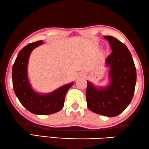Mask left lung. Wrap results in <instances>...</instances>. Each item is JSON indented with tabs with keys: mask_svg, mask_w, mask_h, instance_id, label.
Here are the masks:
<instances>
[{
	"mask_svg": "<svg viewBox=\"0 0 149 149\" xmlns=\"http://www.w3.org/2000/svg\"><path fill=\"white\" fill-rule=\"evenodd\" d=\"M112 52L105 60L109 67V84L97 87L87 81V107L100 115L115 117L124 111L132 100L136 82V71L130 52L113 36H104Z\"/></svg>",
	"mask_w": 149,
	"mask_h": 149,
	"instance_id": "left-lung-1",
	"label": "left lung"
}]
</instances>
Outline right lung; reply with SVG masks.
<instances>
[{
  "instance_id": "1",
  "label": "right lung",
  "mask_w": 149,
  "mask_h": 149,
  "mask_svg": "<svg viewBox=\"0 0 149 149\" xmlns=\"http://www.w3.org/2000/svg\"><path fill=\"white\" fill-rule=\"evenodd\" d=\"M43 41L31 43L19 52L13 66V87L17 98L28 111L37 115H48L61 110L68 90L74 83L64 85L49 93H39L33 89L27 75V66L31 52Z\"/></svg>"
}]
</instances>
